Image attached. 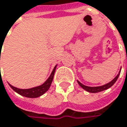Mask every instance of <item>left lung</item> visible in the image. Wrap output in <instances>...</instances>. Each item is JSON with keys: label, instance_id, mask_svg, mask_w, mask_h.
Masks as SVG:
<instances>
[{"label": "left lung", "instance_id": "8db88e82", "mask_svg": "<svg viewBox=\"0 0 127 127\" xmlns=\"http://www.w3.org/2000/svg\"><path fill=\"white\" fill-rule=\"evenodd\" d=\"M120 73H121V71H119L118 74L115 77L114 79H113L110 82H109V83H107V84H106V85H104L99 86V87H88V86L84 85L83 84H82V83L79 82V81H77V82H78L79 85L82 88L84 89V90H85L86 91L89 92V93H98V92H101V91H103V90H107V89L111 88V87L114 85L115 83V82L117 81V79H118V76H119V75H120Z\"/></svg>", "mask_w": 127, "mask_h": 127}]
</instances>
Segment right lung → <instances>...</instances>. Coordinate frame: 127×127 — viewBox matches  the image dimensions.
Listing matches in <instances>:
<instances>
[{"label":"right lung","instance_id":"1","mask_svg":"<svg viewBox=\"0 0 127 127\" xmlns=\"http://www.w3.org/2000/svg\"><path fill=\"white\" fill-rule=\"evenodd\" d=\"M56 67H57V65L54 67V68L51 74L48 77V79L42 85H39L38 87H35V88H32L30 89H19L11 85L10 84H9V85L12 88L13 90H14L16 93H17L18 94H20L23 96H25L27 98H37V97H39L40 95H43L46 91H48V90L50 88L51 82L53 81V79H54V73L56 70Z\"/></svg>","mask_w":127,"mask_h":127}]
</instances>
